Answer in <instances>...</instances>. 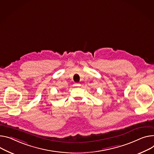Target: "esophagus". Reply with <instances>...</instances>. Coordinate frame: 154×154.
Segmentation results:
<instances>
[{"label":"esophagus","mask_w":154,"mask_h":154,"mask_svg":"<svg viewBox=\"0 0 154 154\" xmlns=\"http://www.w3.org/2000/svg\"><path fill=\"white\" fill-rule=\"evenodd\" d=\"M74 85H75V86H80V84H79V83H75Z\"/></svg>","instance_id":"esophagus-1"}]
</instances>
